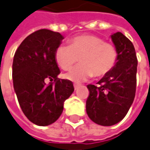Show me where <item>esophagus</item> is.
Instances as JSON below:
<instances>
[{
	"mask_svg": "<svg viewBox=\"0 0 150 150\" xmlns=\"http://www.w3.org/2000/svg\"><path fill=\"white\" fill-rule=\"evenodd\" d=\"M73 86H74V89H75V90H77L80 85H79V84H76V83H74V85H73Z\"/></svg>",
	"mask_w": 150,
	"mask_h": 150,
	"instance_id": "1",
	"label": "esophagus"
}]
</instances>
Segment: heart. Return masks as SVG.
<instances>
[{
  "label": "heart",
  "mask_w": 150,
  "mask_h": 150,
  "mask_svg": "<svg viewBox=\"0 0 150 150\" xmlns=\"http://www.w3.org/2000/svg\"><path fill=\"white\" fill-rule=\"evenodd\" d=\"M68 46L60 45L54 53L60 68L68 71L77 63L80 64L65 75L73 82H83L92 76L100 78L110 73L118 61V51L111 43L96 35H81L70 38Z\"/></svg>",
  "instance_id": "b5f03b06"
}]
</instances>
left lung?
I'll return each instance as SVG.
<instances>
[{"mask_svg": "<svg viewBox=\"0 0 150 150\" xmlns=\"http://www.w3.org/2000/svg\"><path fill=\"white\" fill-rule=\"evenodd\" d=\"M118 51V61L110 73L97 82L89 84V96L86 110L96 124L110 126L120 122L126 115L133 103L136 91L138 60L130 40L122 33L111 35Z\"/></svg>", "mask_w": 150, "mask_h": 150, "instance_id": "obj_1", "label": "left lung"}]
</instances>
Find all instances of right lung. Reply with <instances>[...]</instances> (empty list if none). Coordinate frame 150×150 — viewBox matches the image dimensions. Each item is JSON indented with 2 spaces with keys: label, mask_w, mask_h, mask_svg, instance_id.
<instances>
[{
  "label": "right lung",
  "mask_w": 150,
  "mask_h": 150,
  "mask_svg": "<svg viewBox=\"0 0 150 150\" xmlns=\"http://www.w3.org/2000/svg\"><path fill=\"white\" fill-rule=\"evenodd\" d=\"M63 39L59 32L42 29L27 36L14 55L12 79L19 104L26 117L40 126L59 119L74 91L71 81L58 78L54 53Z\"/></svg>",
  "instance_id": "right-lung-1"
}]
</instances>
